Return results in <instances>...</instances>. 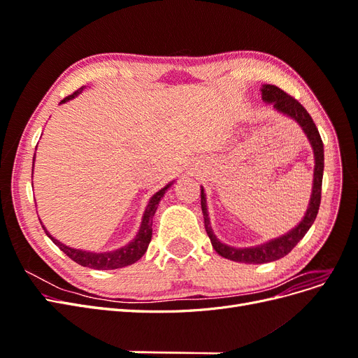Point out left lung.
Wrapping results in <instances>:
<instances>
[{
    "mask_svg": "<svg viewBox=\"0 0 358 358\" xmlns=\"http://www.w3.org/2000/svg\"><path fill=\"white\" fill-rule=\"evenodd\" d=\"M262 96L263 101L267 104H272L273 109L279 113L285 115L287 117L292 119V121L297 122V125L303 129V133L308 137L309 145L313 150V159H315V167H313V180H312V192H310V200L308 204V209L305 212L301 221L294 227V229L289 230L288 233L275 237L272 241H267L262 245L255 246H248V248H236L230 246L227 243H222L218 237L215 236L210 220H209V212H208V201H206V192L204 188H201V212L204 218V227L206 233H208L210 243L213 249L218 252L221 257L231 259L236 263H246V264H263L270 263L285 257L291 249L294 248L308 230L312 227L313 221L317 218V213L320 209L321 203V185H322V171H324V146L322 140L318 133L317 125L313 124L310 115L306 112L305 107H303L297 100L292 99L291 95L285 94L282 90H279L275 85H263L262 86Z\"/></svg>",
    "mask_w": 358,
    "mask_h": 358,
    "instance_id": "8db88e82",
    "label": "left lung"
}]
</instances>
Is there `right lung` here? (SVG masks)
Instances as JSON below:
<instances>
[{"mask_svg":"<svg viewBox=\"0 0 358 358\" xmlns=\"http://www.w3.org/2000/svg\"><path fill=\"white\" fill-rule=\"evenodd\" d=\"M82 91H83V86L80 90L76 91L74 94L66 96V99H64L59 104H64V103L73 100L74 96H78ZM32 161H36V154H34ZM32 169H34V162H32ZM173 182L175 180L169 182L164 188H161L158 192H155L154 196L149 199V203H148L146 209L143 212V216H142V224H140V229H138L134 239L121 248L113 249V251L94 252V251H85V249H79V248H70L67 245H64L62 242L57 241L53 236H50V233L46 230L45 225L41 224V227H43V230L46 231V234L50 237V241L55 243L64 254L69 255L73 262H76L83 267L96 268V270H113V268H121V267H125L129 264H134L145 255L146 249L149 246V242H150V239H152L154 215L158 209V204H159L161 199L164 197L166 191L173 185Z\"/></svg>","mask_w":358,"mask_h":358,"instance_id":"right-lung-1","label":"right lung"}]
</instances>
